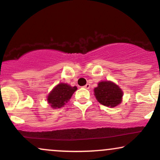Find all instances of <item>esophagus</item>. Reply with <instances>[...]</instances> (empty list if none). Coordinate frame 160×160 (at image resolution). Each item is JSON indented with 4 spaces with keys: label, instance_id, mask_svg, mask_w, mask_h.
Returning <instances> with one entry per match:
<instances>
[{
    "label": "esophagus",
    "instance_id": "esophagus-1",
    "mask_svg": "<svg viewBox=\"0 0 160 160\" xmlns=\"http://www.w3.org/2000/svg\"><path fill=\"white\" fill-rule=\"evenodd\" d=\"M84 88H85V89H89V88H90V84L87 83L86 86H84Z\"/></svg>",
    "mask_w": 160,
    "mask_h": 160
}]
</instances>
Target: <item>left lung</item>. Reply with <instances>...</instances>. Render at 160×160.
I'll return each instance as SVG.
<instances>
[{"mask_svg": "<svg viewBox=\"0 0 160 160\" xmlns=\"http://www.w3.org/2000/svg\"><path fill=\"white\" fill-rule=\"evenodd\" d=\"M94 95L100 104L114 108L122 102L123 92L113 82L106 80L98 82V86L94 89Z\"/></svg>", "mask_w": 160, "mask_h": 160, "instance_id": "obj_1", "label": "left lung"}]
</instances>
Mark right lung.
Instances as JSON below:
<instances>
[{
    "instance_id": "1",
    "label": "right lung",
    "mask_w": 160,
    "mask_h": 160,
    "mask_svg": "<svg viewBox=\"0 0 160 160\" xmlns=\"http://www.w3.org/2000/svg\"><path fill=\"white\" fill-rule=\"evenodd\" d=\"M77 89V86H71L65 82H60L47 95V102L53 109L61 108L71 99Z\"/></svg>"
}]
</instances>
